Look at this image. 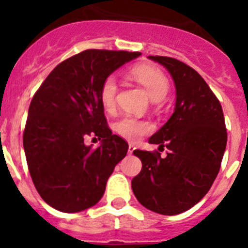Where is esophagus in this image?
Listing matches in <instances>:
<instances>
[{
  "mask_svg": "<svg viewBox=\"0 0 248 248\" xmlns=\"http://www.w3.org/2000/svg\"><path fill=\"white\" fill-rule=\"evenodd\" d=\"M134 150H135V146L133 145V144H129V148H128V153L129 154H133V153H134Z\"/></svg>",
  "mask_w": 248,
  "mask_h": 248,
  "instance_id": "esophagus-1",
  "label": "esophagus"
}]
</instances>
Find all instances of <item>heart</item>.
Listing matches in <instances>:
<instances>
[{"label":"heart","instance_id":"obj_1","mask_svg":"<svg viewBox=\"0 0 248 248\" xmlns=\"http://www.w3.org/2000/svg\"><path fill=\"white\" fill-rule=\"evenodd\" d=\"M131 77L143 85L148 92L149 97L157 102L165 98L169 92L168 77L159 68L149 64H140L130 71ZM118 93V82L115 77H107L100 87V102L107 110H111L115 107ZM118 134L128 140L140 139L143 135L153 130V125L145 120H139L131 117H124L118 120L114 125Z\"/></svg>","mask_w":248,"mask_h":248}]
</instances>
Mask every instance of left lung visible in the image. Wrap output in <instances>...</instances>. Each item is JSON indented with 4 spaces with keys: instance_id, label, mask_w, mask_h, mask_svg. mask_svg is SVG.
<instances>
[{
    "instance_id": "8db88e82",
    "label": "left lung",
    "mask_w": 248,
    "mask_h": 248,
    "mask_svg": "<svg viewBox=\"0 0 248 248\" xmlns=\"http://www.w3.org/2000/svg\"><path fill=\"white\" fill-rule=\"evenodd\" d=\"M168 69L176 89L170 119L149 139L160 153L134 150L141 171L131 189L144 207L161 215L191 209L207 194L220 170L227 133L221 104L198 72L175 58L149 56Z\"/></svg>"
}]
</instances>
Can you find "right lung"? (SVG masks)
<instances>
[{
  "label": "right lung",
  "mask_w": 248,
  "mask_h": 248,
  "mask_svg": "<svg viewBox=\"0 0 248 248\" xmlns=\"http://www.w3.org/2000/svg\"><path fill=\"white\" fill-rule=\"evenodd\" d=\"M139 52L87 49L59 63L34 94L23 148L41 198L62 212H79L102 199L128 143L111 134L100 102L103 80ZM87 135L102 139L85 146Z\"/></svg>",
  "instance_id": "right-lung-1"
}]
</instances>
